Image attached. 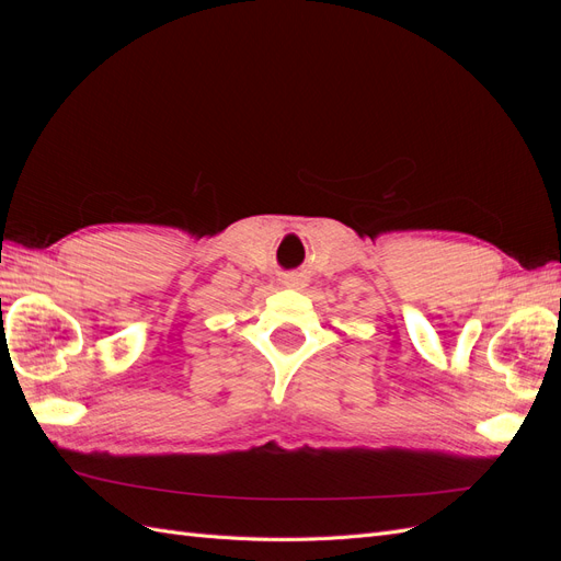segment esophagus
<instances>
[{
    "instance_id": "esophagus-1",
    "label": "esophagus",
    "mask_w": 561,
    "mask_h": 561,
    "mask_svg": "<svg viewBox=\"0 0 561 561\" xmlns=\"http://www.w3.org/2000/svg\"><path fill=\"white\" fill-rule=\"evenodd\" d=\"M287 287H301V283H304V278H299V276H287L285 280H283Z\"/></svg>"
}]
</instances>
